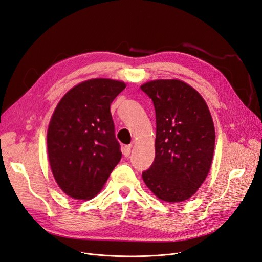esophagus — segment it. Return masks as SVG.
Listing matches in <instances>:
<instances>
[{
    "mask_svg": "<svg viewBox=\"0 0 262 262\" xmlns=\"http://www.w3.org/2000/svg\"><path fill=\"white\" fill-rule=\"evenodd\" d=\"M131 147H132V145H125V146L122 148V152H123V155H124L125 157H128V156L130 155Z\"/></svg>",
    "mask_w": 262,
    "mask_h": 262,
    "instance_id": "esophagus-1",
    "label": "esophagus"
}]
</instances>
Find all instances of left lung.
Here are the masks:
<instances>
[{"instance_id": "8db88e82", "label": "left lung", "mask_w": 262, "mask_h": 262, "mask_svg": "<svg viewBox=\"0 0 262 262\" xmlns=\"http://www.w3.org/2000/svg\"><path fill=\"white\" fill-rule=\"evenodd\" d=\"M156 114L155 159L142 173L159 200L180 203L194 195L208 174L214 127L204 98L181 80H154L141 85Z\"/></svg>"}]
</instances>
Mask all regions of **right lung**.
Instances as JSON below:
<instances>
[{
	"label": "right lung",
	"instance_id": "obj_1",
	"mask_svg": "<svg viewBox=\"0 0 262 262\" xmlns=\"http://www.w3.org/2000/svg\"><path fill=\"white\" fill-rule=\"evenodd\" d=\"M125 84L112 79L81 82L61 98L48 130L54 178L75 200H91L121 159L111 104Z\"/></svg>",
	"mask_w": 262,
	"mask_h": 262
}]
</instances>
